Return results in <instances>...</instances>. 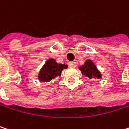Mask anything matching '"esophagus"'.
<instances>
[{"label":"esophagus","mask_w":129,"mask_h":129,"mask_svg":"<svg viewBox=\"0 0 129 129\" xmlns=\"http://www.w3.org/2000/svg\"><path fill=\"white\" fill-rule=\"evenodd\" d=\"M69 67L70 68H75L76 67V63L75 62H71L69 63Z\"/></svg>","instance_id":"34e87169"}]
</instances>
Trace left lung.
<instances>
[{
    "label": "left lung",
    "instance_id": "1",
    "mask_svg": "<svg viewBox=\"0 0 129 129\" xmlns=\"http://www.w3.org/2000/svg\"><path fill=\"white\" fill-rule=\"evenodd\" d=\"M79 70H81L82 75L89 77V79H92V78L99 79L102 76L100 74V72L97 70L95 65L92 62V60H89V59L86 60L85 62L84 65L79 67Z\"/></svg>",
    "mask_w": 129,
    "mask_h": 129
}]
</instances>
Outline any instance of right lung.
Wrapping results in <instances>:
<instances>
[{
  "instance_id": "right-lung-1",
  "label": "right lung",
  "mask_w": 129,
  "mask_h": 129,
  "mask_svg": "<svg viewBox=\"0 0 129 129\" xmlns=\"http://www.w3.org/2000/svg\"><path fill=\"white\" fill-rule=\"evenodd\" d=\"M66 68H67V65L57 63L55 59H49L39 73V79L41 82H50L55 77L60 76L62 70Z\"/></svg>"
}]
</instances>
